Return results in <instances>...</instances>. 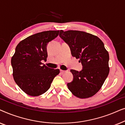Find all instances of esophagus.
Instances as JSON below:
<instances>
[{
    "instance_id": "obj_1",
    "label": "esophagus",
    "mask_w": 125,
    "mask_h": 125,
    "mask_svg": "<svg viewBox=\"0 0 125 125\" xmlns=\"http://www.w3.org/2000/svg\"><path fill=\"white\" fill-rule=\"evenodd\" d=\"M60 72H61V74H63V73H65V72H66V71H63V70H60Z\"/></svg>"
}]
</instances>
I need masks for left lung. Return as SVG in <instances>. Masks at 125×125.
<instances>
[{
  "label": "left lung",
  "instance_id": "left-lung-1",
  "mask_svg": "<svg viewBox=\"0 0 125 125\" xmlns=\"http://www.w3.org/2000/svg\"><path fill=\"white\" fill-rule=\"evenodd\" d=\"M59 36L83 66L80 72L71 70L74 78L68 83V89L78 98L93 96L101 88L110 71L109 53L103 42L97 36L79 31L60 30Z\"/></svg>",
  "mask_w": 125,
  "mask_h": 125
}]
</instances>
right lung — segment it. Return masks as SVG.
Masks as SVG:
<instances>
[{
    "label": "right lung",
    "mask_w": 125,
    "mask_h": 125,
    "mask_svg": "<svg viewBox=\"0 0 125 125\" xmlns=\"http://www.w3.org/2000/svg\"><path fill=\"white\" fill-rule=\"evenodd\" d=\"M60 31H47L30 36L16 46L11 58L13 77L23 91L31 96L42 94L50 88L59 69L48 68L42 61L47 60V45L59 35Z\"/></svg>",
    "instance_id": "obj_1"
}]
</instances>
